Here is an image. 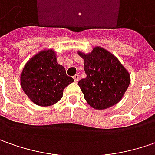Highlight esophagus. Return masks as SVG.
<instances>
[{"mask_svg": "<svg viewBox=\"0 0 155 155\" xmlns=\"http://www.w3.org/2000/svg\"><path fill=\"white\" fill-rule=\"evenodd\" d=\"M73 78H74V80L75 81V82H77L78 81L80 80V76H79V74H74Z\"/></svg>", "mask_w": 155, "mask_h": 155, "instance_id": "1", "label": "esophagus"}]
</instances>
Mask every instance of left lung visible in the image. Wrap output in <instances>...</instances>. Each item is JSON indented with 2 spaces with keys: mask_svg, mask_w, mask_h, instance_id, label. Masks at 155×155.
I'll return each mask as SVG.
<instances>
[{
  "mask_svg": "<svg viewBox=\"0 0 155 155\" xmlns=\"http://www.w3.org/2000/svg\"><path fill=\"white\" fill-rule=\"evenodd\" d=\"M84 59L85 79L78 85L88 104L97 110L107 109L120 101L130 82V74L118 59L101 47L87 55L78 52Z\"/></svg>",
  "mask_w": 155,
  "mask_h": 155,
  "instance_id": "1",
  "label": "left lung"
}]
</instances>
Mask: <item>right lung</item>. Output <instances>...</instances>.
Returning a JSON list of instances; mask_svg holds the SVG:
<instances>
[{"instance_id":"right-lung-1","label":"right lung","mask_w":155,"mask_h":155,"mask_svg":"<svg viewBox=\"0 0 155 155\" xmlns=\"http://www.w3.org/2000/svg\"><path fill=\"white\" fill-rule=\"evenodd\" d=\"M74 81L57 63L52 50L40 51L25 65L20 75L21 87L34 104L52 105L62 97L64 88Z\"/></svg>"}]
</instances>
